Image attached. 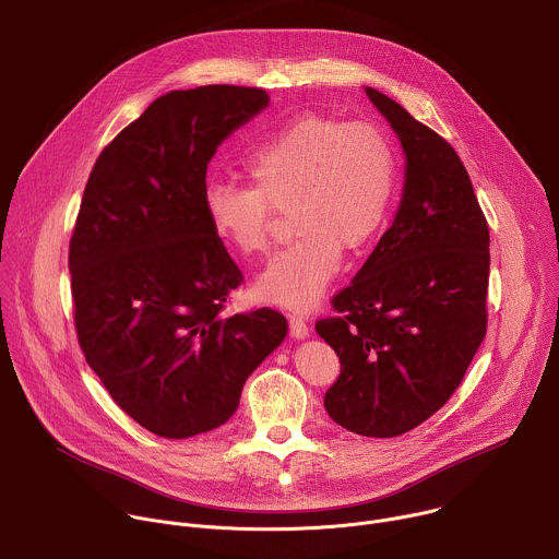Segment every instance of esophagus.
<instances>
[{
    "mask_svg": "<svg viewBox=\"0 0 559 559\" xmlns=\"http://www.w3.org/2000/svg\"><path fill=\"white\" fill-rule=\"evenodd\" d=\"M289 334H292L294 341H305V338H309L311 330H309V325L302 321V318L292 316V318H289Z\"/></svg>",
    "mask_w": 559,
    "mask_h": 559,
    "instance_id": "34e87169",
    "label": "esophagus"
}]
</instances>
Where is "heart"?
Returning <instances> with one entry per match:
<instances>
[{
  "instance_id": "1",
  "label": "heart",
  "mask_w": 559,
  "mask_h": 559,
  "mask_svg": "<svg viewBox=\"0 0 559 559\" xmlns=\"http://www.w3.org/2000/svg\"><path fill=\"white\" fill-rule=\"evenodd\" d=\"M252 186L214 181L205 188L207 225L241 257L270 246L274 212L289 210L296 241L252 283L259 302L311 311L336 278L343 252L371 243L382 229L397 181L386 132L367 121L302 115L246 156Z\"/></svg>"
}]
</instances>
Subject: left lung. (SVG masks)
I'll return each instance as SVG.
<instances>
[{"label":"left lung","instance_id":"left-lung-1","mask_svg":"<svg viewBox=\"0 0 559 559\" xmlns=\"http://www.w3.org/2000/svg\"><path fill=\"white\" fill-rule=\"evenodd\" d=\"M405 152L391 227L341 313L316 323L341 360L325 393L330 418L367 438H395L433 416L464 378L487 332L489 227L455 150L401 104L365 86Z\"/></svg>","mask_w":559,"mask_h":559}]
</instances>
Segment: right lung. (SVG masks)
Listing matches in <instances>:
<instances>
[{
	"label": "right lung",
	"mask_w": 559,
	"mask_h": 559,
	"mask_svg": "<svg viewBox=\"0 0 559 559\" xmlns=\"http://www.w3.org/2000/svg\"><path fill=\"white\" fill-rule=\"evenodd\" d=\"M267 106L261 88L166 93L104 147L84 190L68 257L79 345L112 401L162 438L225 425L287 336L274 309L221 313L243 274L203 210L216 147Z\"/></svg>",
	"instance_id": "obj_1"
}]
</instances>
